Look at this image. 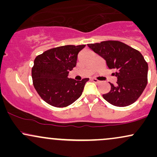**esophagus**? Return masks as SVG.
<instances>
[{
    "label": "esophagus",
    "instance_id": "34e87169",
    "mask_svg": "<svg viewBox=\"0 0 157 157\" xmlns=\"http://www.w3.org/2000/svg\"><path fill=\"white\" fill-rule=\"evenodd\" d=\"M91 80H92L94 82H95V83H98V82H100V81L95 78H91Z\"/></svg>",
    "mask_w": 157,
    "mask_h": 157
}]
</instances>
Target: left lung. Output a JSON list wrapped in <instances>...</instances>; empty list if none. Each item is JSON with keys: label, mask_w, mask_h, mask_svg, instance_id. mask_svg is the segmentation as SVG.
I'll use <instances>...</instances> for the list:
<instances>
[{"label": "left lung", "mask_w": 157, "mask_h": 157, "mask_svg": "<svg viewBox=\"0 0 157 157\" xmlns=\"http://www.w3.org/2000/svg\"><path fill=\"white\" fill-rule=\"evenodd\" d=\"M88 46L105 60L110 69H114L117 77L116 86L111 85L109 93L102 95L111 105L125 107L140 97L147 82L148 66L137 50L117 40L102 41Z\"/></svg>", "instance_id": "8db88e82"}]
</instances>
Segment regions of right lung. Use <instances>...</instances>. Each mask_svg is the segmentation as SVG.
I'll use <instances>...</instances> for the list:
<instances>
[{"instance_id": "1", "label": "right lung", "mask_w": 157, "mask_h": 157, "mask_svg": "<svg viewBox=\"0 0 157 157\" xmlns=\"http://www.w3.org/2000/svg\"><path fill=\"white\" fill-rule=\"evenodd\" d=\"M85 46H59L36 57L32 68L34 87L48 104L57 108L66 107L81 96L89 79L78 81L68 78V75L76 66L77 55Z\"/></svg>"}]
</instances>
